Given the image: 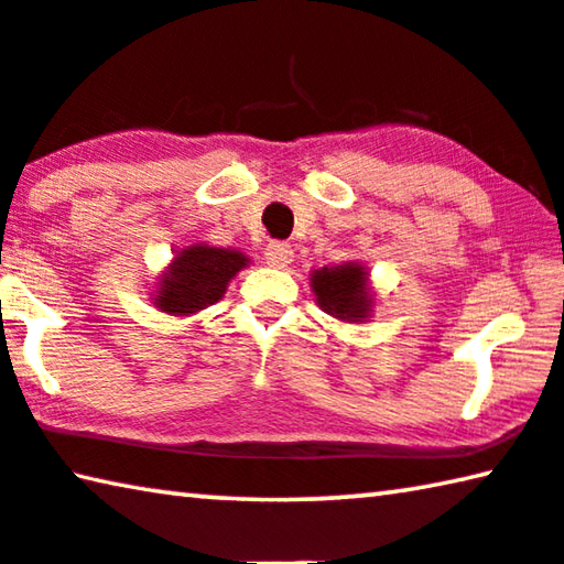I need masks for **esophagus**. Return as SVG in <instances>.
I'll use <instances>...</instances> for the list:
<instances>
[{
    "label": "esophagus",
    "mask_w": 564,
    "mask_h": 564,
    "mask_svg": "<svg viewBox=\"0 0 564 564\" xmlns=\"http://www.w3.org/2000/svg\"><path fill=\"white\" fill-rule=\"evenodd\" d=\"M292 257H294V252H292V247L288 245V241H270V245H267V249H264L267 264L276 267V270H284V267L292 262Z\"/></svg>",
    "instance_id": "1"
}]
</instances>
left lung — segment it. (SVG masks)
I'll list each match as a JSON object with an SVG mask.
<instances>
[{"label": "left lung", "mask_w": 564, "mask_h": 564, "mask_svg": "<svg viewBox=\"0 0 564 564\" xmlns=\"http://www.w3.org/2000/svg\"><path fill=\"white\" fill-rule=\"evenodd\" d=\"M368 272L360 264H340V267H323L310 276V288L315 292L317 305L330 312L337 319L348 323H360L370 312V294H368Z\"/></svg>", "instance_id": "8db88e82"}]
</instances>
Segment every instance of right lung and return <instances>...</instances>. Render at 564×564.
I'll list each match as a JSON object with an SVG mask.
<instances>
[{
    "label": "right lung",
    "mask_w": 564,
    "mask_h": 564,
    "mask_svg": "<svg viewBox=\"0 0 564 564\" xmlns=\"http://www.w3.org/2000/svg\"><path fill=\"white\" fill-rule=\"evenodd\" d=\"M247 264L241 252L219 247H188L173 259L171 270L163 274L155 305L171 315H188L221 300L234 274Z\"/></svg>",
    "instance_id": "obj_1"
}]
</instances>
